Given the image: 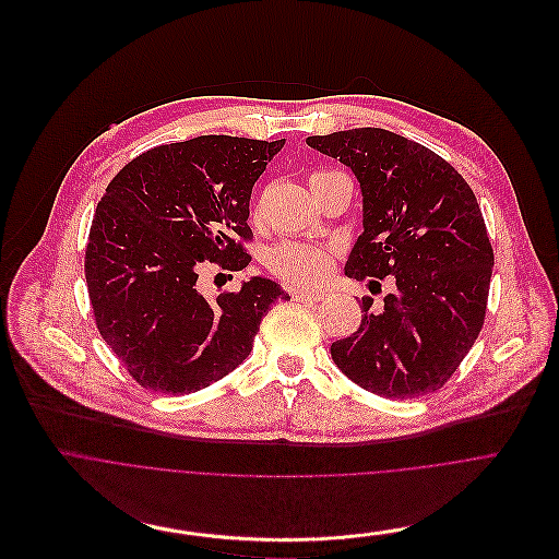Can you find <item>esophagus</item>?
Instances as JSON below:
<instances>
[{
  "label": "esophagus",
  "mask_w": 559,
  "mask_h": 559,
  "mask_svg": "<svg viewBox=\"0 0 559 559\" xmlns=\"http://www.w3.org/2000/svg\"><path fill=\"white\" fill-rule=\"evenodd\" d=\"M293 299L295 301H319V299H323V293L321 290H295Z\"/></svg>",
  "instance_id": "esophagus-1"
}]
</instances>
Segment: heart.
<instances>
[{
	"instance_id": "b5f03b06",
	"label": "heart",
	"mask_w": 559,
	"mask_h": 559,
	"mask_svg": "<svg viewBox=\"0 0 559 559\" xmlns=\"http://www.w3.org/2000/svg\"><path fill=\"white\" fill-rule=\"evenodd\" d=\"M266 266L271 273L293 286H308L328 275L332 266V253L323 247L284 242L269 253Z\"/></svg>"
}]
</instances>
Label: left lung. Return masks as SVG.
<instances>
[{"label":"left lung","mask_w":559,"mask_h":559,"mask_svg":"<svg viewBox=\"0 0 559 559\" xmlns=\"http://www.w3.org/2000/svg\"><path fill=\"white\" fill-rule=\"evenodd\" d=\"M306 143L353 169L364 195V234L346 275L394 277L383 310L330 346L332 361L364 390L416 399L440 390L483 330L493 249L465 178L431 150L379 128Z\"/></svg>","instance_id":"left-lung-1"}]
</instances>
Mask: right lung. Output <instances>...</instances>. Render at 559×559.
<instances>
[{
	"label": "right lung",
	"instance_id": "add662e5",
	"mask_svg": "<svg viewBox=\"0 0 559 559\" xmlns=\"http://www.w3.org/2000/svg\"><path fill=\"white\" fill-rule=\"evenodd\" d=\"M282 147L284 139L198 136L141 154L107 185L85 282L100 337L143 388L189 394L227 377L273 301L290 299L266 277L213 301L195 288L202 262L249 266L251 191Z\"/></svg>",
	"mask_w": 559,
	"mask_h": 559
}]
</instances>
